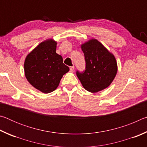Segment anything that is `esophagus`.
Instances as JSON below:
<instances>
[{
    "label": "esophagus",
    "instance_id": "34e87169",
    "mask_svg": "<svg viewBox=\"0 0 147 147\" xmlns=\"http://www.w3.org/2000/svg\"><path fill=\"white\" fill-rule=\"evenodd\" d=\"M74 71V66L70 67V71L71 72V73H73Z\"/></svg>",
    "mask_w": 147,
    "mask_h": 147
}]
</instances>
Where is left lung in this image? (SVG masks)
<instances>
[{
    "mask_svg": "<svg viewBox=\"0 0 147 147\" xmlns=\"http://www.w3.org/2000/svg\"><path fill=\"white\" fill-rule=\"evenodd\" d=\"M85 56L86 71L76 75L86 90L96 93L106 89L113 81L118 67L115 57L100 41L92 38L81 44Z\"/></svg>",
    "mask_w": 147,
    "mask_h": 147,
    "instance_id": "obj_1",
    "label": "left lung"
}]
</instances>
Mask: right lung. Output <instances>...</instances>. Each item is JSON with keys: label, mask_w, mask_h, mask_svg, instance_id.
Instances as JSON below:
<instances>
[{"label": "right lung", "mask_w": 147, "mask_h": 147, "mask_svg": "<svg viewBox=\"0 0 147 147\" xmlns=\"http://www.w3.org/2000/svg\"><path fill=\"white\" fill-rule=\"evenodd\" d=\"M57 41L47 39L39 43L26 56L24 74L31 85L43 93L58 88L62 77L69 71L56 53Z\"/></svg>", "instance_id": "1"}]
</instances>
